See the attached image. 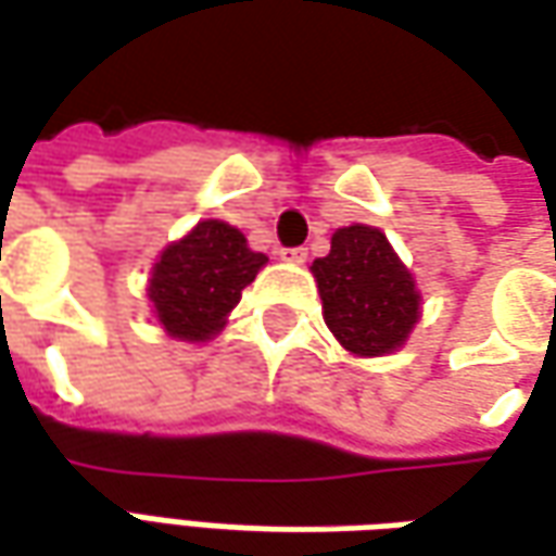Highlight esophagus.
<instances>
[{"label": "esophagus", "instance_id": "obj_1", "mask_svg": "<svg viewBox=\"0 0 556 556\" xmlns=\"http://www.w3.org/2000/svg\"><path fill=\"white\" fill-rule=\"evenodd\" d=\"M281 260H285V263H296V266H300V263H305V260H308V251H305V248H281Z\"/></svg>", "mask_w": 556, "mask_h": 556}]
</instances>
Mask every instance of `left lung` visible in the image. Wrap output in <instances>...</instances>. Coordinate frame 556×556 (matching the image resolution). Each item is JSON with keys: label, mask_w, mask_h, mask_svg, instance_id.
<instances>
[{"label": "left lung", "mask_w": 556, "mask_h": 556, "mask_svg": "<svg viewBox=\"0 0 556 556\" xmlns=\"http://www.w3.org/2000/svg\"><path fill=\"white\" fill-rule=\"evenodd\" d=\"M324 320L354 357H384L408 342L420 320L415 275L378 227L332 232L329 254L312 263Z\"/></svg>", "instance_id": "obj_1"}]
</instances>
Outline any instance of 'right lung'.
<instances>
[{
	"instance_id": "obj_1",
	"label": "right lung",
	"mask_w": 556,
	"mask_h": 556,
	"mask_svg": "<svg viewBox=\"0 0 556 556\" xmlns=\"http://www.w3.org/2000/svg\"><path fill=\"white\" fill-rule=\"evenodd\" d=\"M269 256L251 251L244 232L224 220H199L184 239L166 244L148 278L156 324L178 342H208L227 327L241 290Z\"/></svg>"
}]
</instances>
